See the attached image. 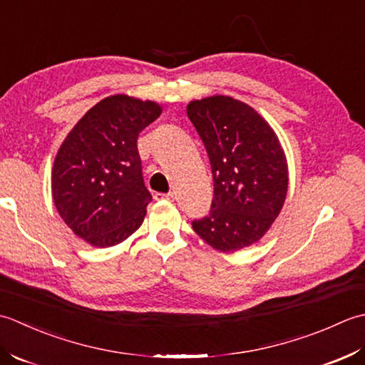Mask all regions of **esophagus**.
I'll return each mask as SVG.
<instances>
[{
    "instance_id": "1",
    "label": "esophagus",
    "mask_w": 365,
    "mask_h": 365,
    "mask_svg": "<svg viewBox=\"0 0 365 365\" xmlns=\"http://www.w3.org/2000/svg\"><path fill=\"white\" fill-rule=\"evenodd\" d=\"M154 197H155V200H162V198L173 200V198H175V192H168V193H160V192H158Z\"/></svg>"
}]
</instances>
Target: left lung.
Instances as JSON below:
<instances>
[{"instance_id":"1","label":"left lung","mask_w":365,"mask_h":365,"mask_svg":"<svg viewBox=\"0 0 365 365\" xmlns=\"http://www.w3.org/2000/svg\"><path fill=\"white\" fill-rule=\"evenodd\" d=\"M187 116L206 148L214 182L210 214L192 228L217 250L247 247L269 230L287 197V159L277 135L254 108L228 96L190 102Z\"/></svg>"}]
</instances>
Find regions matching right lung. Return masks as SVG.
Returning a JSON list of instances; mask_svg holds the SVG:
<instances>
[{
    "label": "right lung",
    "instance_id": "1",
    "mask_svg": "<svg viewBox=\"0 0 365 365\" xmlns=\"http://www.w3.org/2000/svg\"><path fill=\"white\" fill-rule=\"evenodd\" d=\"M160 113L155 102L111 96L88 110L59 148L51 173L55 206L94 247L123 242L143 222L153 197L137 138Z\"/></svg>",
    "mask_w": 365,
    "mask_h": 365
}]
</instances>
